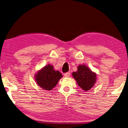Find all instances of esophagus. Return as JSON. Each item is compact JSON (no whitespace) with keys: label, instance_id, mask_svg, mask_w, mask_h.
<instances>
[{"label":"esophagus","instance_id":"esophagus-1","mask_svg":"<svg viewBox=\"0 0 128 128\" xmlns=\"http://www.w3.org/2000/svg\"><path fill=\"white\" fill-rule=\"evenodd\" d=\"M64 76L65 77H68L70 76V72H66V73H64Z\"/></svg>","mask_w":128,"mask_h":128}]
</instances>
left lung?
<instances>
[{
    "instance_id": "8db88e82",
    "label": "left lung",
    "mask_w": 128,
    "mask_h": 128,
    "mask_svg": "<svg viewBox=\"0 0 128 128\" xmlns=\"http://www.w3.org/2000/svg\"><path fill=\"white\" fill-rule=\"evenodd\" d=\"M72 76L82 89L85 91H89L96 81V74L84 64H79L76 72L72 73Z\"/></svg>"
}]
</instances>
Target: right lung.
Segmentation results:
<instances>
[{"instance_id": "1", "label": "right lung", "mask_w": 128, "mask_h": 128, "mask_svg": "<svg viewBox=\"0 0 128 128\" xmlns=\"http://www.w3.org/2000/svg\"><path fill=\"white\" fill-rule=\"evenodd\" d=\"M62 75L59 71L54 70L53 66L48 64L38 71L34 78L38 86L45 90H51L56 87Z\"/></svg>"}]
</instances>
